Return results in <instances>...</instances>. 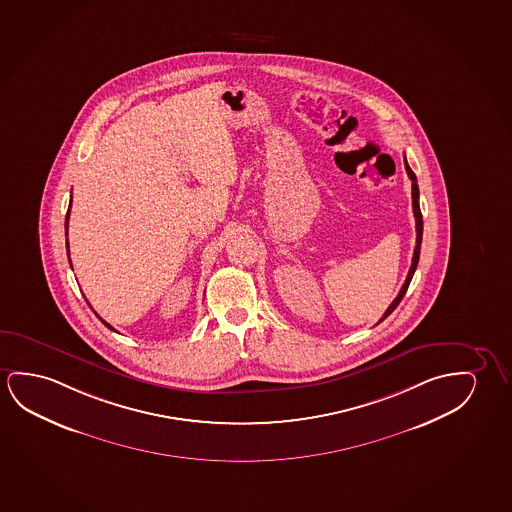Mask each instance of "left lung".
Returning a JSON list of instances; mask_svg holds the SVG:
<instances>
[{
	"label": "left lung",
	"instance_id": "obj_1",
	"mask_svg": "<svg viewBox=\"0 0 512 512\" xmlns=\"http://www.w3.org/2000/svg\"><path fill=\"white\" fill-rule=\"evenodd\" d=\"M405 169H407L408 178L412 179V208H414L415 232H417V237H415L414 257H412V266L408 269L407 280L403 283L400 294L396 296L393 303L389 304V308H387L386 313H384V317L378 320V322H382L386 317H389V315L394 312V308L400 304L403 296L407 294L408 285L412 282V276H414L417 264H419V253H421V241H423V215H421V208H419V186H417V178H415L414 171L410 169V165H408L407 160H405Z\"/></svg>",
	"mask_w": 512,
	"mask_h": 512
}]
</instances>
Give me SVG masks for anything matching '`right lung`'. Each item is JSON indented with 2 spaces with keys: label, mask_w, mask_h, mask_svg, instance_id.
<instances>
[{
  "label": "right lung",
  "mask_w": 512,
  "mask_h": 512,
  "mask_svg": "<svg viewBox=\"0 0 512 512\" xmlns=\"http://www.w3.org/2000/svg\"><path fill=\"white\" fill-rule=\"evenodd\" d=\"M70 204H72V200H70ZM68 218H70V209H68V211H67V222H65V227H67V230H68ZM67 253H68V239H67ZM68 255H70V253H68ZM70 266H72V264H70ZM98 319H100V317H98ZM100 320H102V322H104L105 326L109 327V329H112L111 324H107V322H105L104 319H100ZM112 331H114V329H112Z\"/></svg>",
  "instance_id": "add662e5"
}]
</instances>
